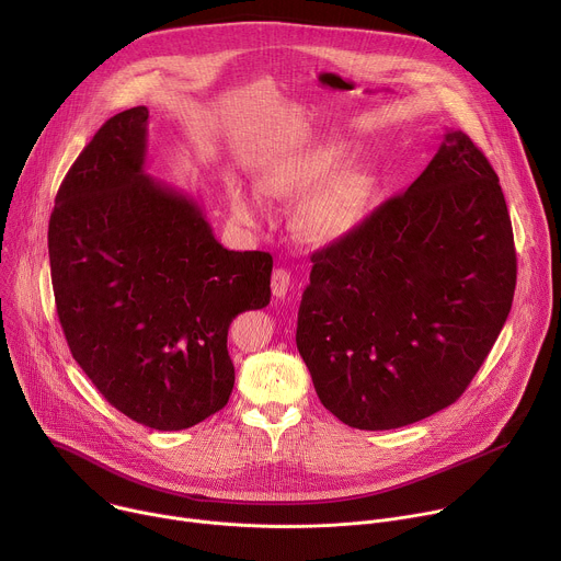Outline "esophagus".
<instances>
[{"instance_id":"1","label":"esophagus","mask_w":561,"mask_h":561,"mask_svg":"<svg viewBox=\"0 0 561 561\" xmlns=\"http://www.w3.org/2000/svg\"><path fill=\"white\" fill-rule=\"evenodd\" d=\"M288 286H290V273L286 268H275L273 271V277H271V290L275 297H286L288 293Z\"/></svg>"}]
</instances>
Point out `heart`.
<instances>
[{
    "mask_svg": "<svg viewBox=\"0 0 561 561\" xmlns=\"http://www.w3.org/2000/svg\"><path fill=\"white\" fill-rule=\"evenodd\" d=\"M348 154L342 141H322L304 150L266 162L255 173L257 191H249L237 180L226 184L232 215L251 226L271 219L268 199H293L304 193L295 228L312 244H333L346 237L364 219L373 197V178L355 164L335 168Z\"/></svg>",
    "mask_w": 561,
    "mask_h": 561,
    "instance_id": "obj_1",
    "label": "heart"
}]
</instances>
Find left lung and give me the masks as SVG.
I'll list each match as a JSON object with an SVG mask.
<instances>
[{
  "instance_id": "obj_1",
  "label": "left lung",
  "mask_w": 561,
  "mask_h": 561,
  "mask_svg": "<svg viewBox=\"0 0 561 561\" xmlns=\"http://www.w3.org/2000/svg\"><path fill=\"white\" fill-rule=\"evenodd\" d=\"M310 260L297 351L319 402L359 431L450 407L506 324L517 279L500 180L461 130L409 191Z\"/></svg>"
}]
</instances>
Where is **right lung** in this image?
<instances>
[{
  "mask_svg": "<svg viewBox=\"0 0 561 561\" xmlns=\"http://www.w3.org/2000/svg\"><path fill=\"white\" fill-rule=\"evenodd\" d=\"M148 108L111 117L66 173L48 224L59 324L126 417L184 431L234 383L232 319L271 301L273 257L224 249L199 202L146 173Z\"/></svg>",
  "mask_w": 561,
  "mask_h": 561,
  "instance_id": "right-lung-1",
  "label": "right lung"
}]
</instances>
